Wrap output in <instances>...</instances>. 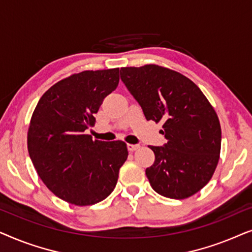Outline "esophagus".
Returning a JSON list of instances; mask_svg holds the SVG:
<instances>
[{"label": "esophagus", "mask_w": 252, "mask_h": 252, "mask_svg": "<svg viewBox=\"0 0 252 252\" xmlns=\"http://www.w3.org/2000/svg\"><path fill=\"white\" fill-rule=\"evenodd\" d=\"M127 149L128 151H135L137 149H140V144H127Z\"/></svg>", "instance_id": "1"}]
</instances>
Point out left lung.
Returning a JSON list of instances; mask_svg holds the SVG:
<instances>
[{
    "label": "left lung",
    "instance_id": "8db88e82",
    "mask_svg": "<svg viewBox=\"0 0 252 252\" xmlns=\"http://www.w3.org/2000/svg\"><path fill=\"white\" fill-rule=\"evenodd\" d=\"M120 78L146 119L164 123L160 133L167 142L150 147V186L165 197H190L210 181L219 161L221 128L215 109L190 79L167 67H122Z\"/></svg>",
    "mask_w": 252,
    "mask_h": 252
}]
</instances>
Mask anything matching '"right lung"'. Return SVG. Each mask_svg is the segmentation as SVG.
I'll list each match as a JSON object with an SVG mask.
<instances>
[{
    "mask_svg": "<svg viewBox=\"0 0 252 252\" xmlns=\"http://www.w3.org/2000/svg\"><path fill=\"white\" fill-rule=\"evenodd\" d=\"M119 84V68L82 71L58 81L34 109L27 148L34 167L50 191L71 204H96L111 194L128 156L123 141L94 140L103 99Z\"/></svg>",
    "mask_w": 252,
    "mask_h": 252,
    "instance_id": "obj_1",
    "label": "right lung"
}]
</instances>
